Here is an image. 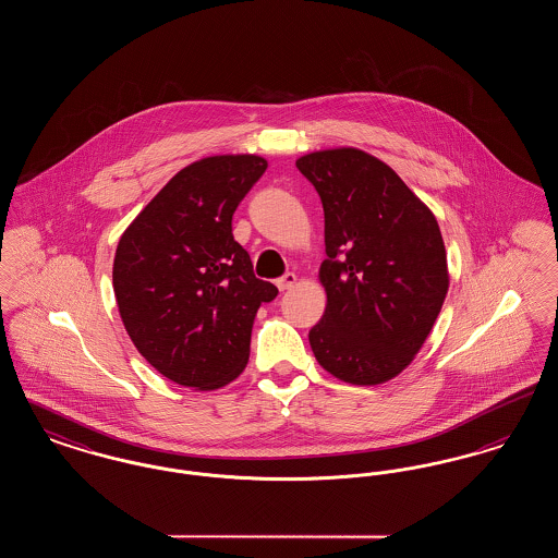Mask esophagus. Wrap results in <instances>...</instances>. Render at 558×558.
Wrapping results in <instances>:
<instances>
[{
  "label": "esophagus",
  "mask_w": 558,
  "mask_h": 558,
  "mask_svg": "<svg viewBox=\"0 0 558 558\" xmlns=\"http://www.w3.org/2000/svg\"><path fill=\"white\" fill-rule=\"evenodd\" d=\"M276 284H278L280 291H289V289H292V287L296 284V276H294L292 271H287L282 278L276 280Z\"/></svg>",
  "instance_id": "1"
}]
</instances>
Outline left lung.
I'll return each instance as SVG.
<instances>
[{
    "label": "left lung",
    "instance_id": "8db88e82",
    "mask_svg": "<svg viewBox=\"0 0 558 558\" xmlns=\"http://www.w3.org/2000/svg\"><path fill=\"white\" fill-rule=\"evenodd\" d=\"M296 169L324 207L326 310L310 345L324 371L378 385L425 343L448 292L435 215L383 160L357 148L312 153Z\"/></svg>",
    "mask_w": 558,
    "mask_h": 558
}]
</instances>
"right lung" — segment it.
Here are the masks:
<instances>
[{
	"label": "right lung",
	"instance_id": "1",
	"mask_svg": "<svg viewBox=\"0 0 558 558\" xmlns=\"http://www.w3.org/2000/svg\"><path fill=\"white\" fill-rule=\"evenodd\" d=\"M266 169L255 155L196 160L119 240L112 287L125 330L178 385L211 391L234 380L248 362L259 305L278 294L232 234V215Z\"/></svg>",
	"mask_w": 558,
	"mask_h": 558
}]
</instances>
